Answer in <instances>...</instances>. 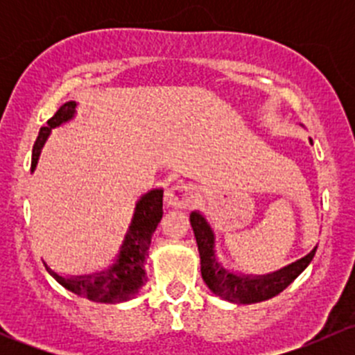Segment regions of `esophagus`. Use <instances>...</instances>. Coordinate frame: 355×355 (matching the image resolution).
<instances>
[{"mask_svg":"<svg viewBox=\"0 0 355 355\" xmlns=\"http://www.w3.org/2000/svg\"><path fill=\"white\" fill-rule=\"evenodd\" d=\"M196 198V187L192 184H185V182H178V184L171 185L170 189H166L164 192V202L170 207H185L191 206V202Z\"/></svg>","mask_w":355,"mask_h":355,"instance_id":"esophagus-1","label":"esophagus"}]
</instances>
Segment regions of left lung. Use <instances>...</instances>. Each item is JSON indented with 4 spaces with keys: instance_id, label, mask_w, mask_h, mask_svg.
<instances>
[{
    "instance_id": "8db88e82",
    "label": "left lung",
    "mask_w": 355,
    "mask_h": 355,
    "mask_svg": "<svg viewBox=\"0 0 355 355\" xmlns=\"http://www.w3.org/2000/svg\"><path fill=\"white\" fill-rule=\"evenodd\" d=\"M311 141V139H309ZM191 225L194 230L200 256V275L204 284L214 295L234 304H254L263 302L284 292L285 288L309 266L316 254L314 247L309 254L300 257L295 263L273 271L268 275H242L230 271L220 263L216 256V237L214 230L202 213L192 211Z\"/></svg>"
}]
</instances>
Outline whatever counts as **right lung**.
<instances>
[{"mask_svg":"<svg viewBox=\"0 0 355 355\" xmlns=\"http://www.w3.org/2000/svg\"><path fill=\"white\" fill-rule=\"evenodd\" d=\"M75 108H77L75 101L65 103L49 118L46 127H41L37 141L32 149V171L37 166L41 149L53 128L62 127L63 123L70 121L75 116ZM161 218H163V189H153L135 202L130 227L125 234L123 244L120 245V252L116 254L110 268L82 277H63L44 263L46 270L62 287L92 302L118 304L134 299L148 282L146 259L149 256L153 234Z\"/></svg>","mask_w":355,"mask_h":355,"instance_id":"1","label":"right lung"}]
</instances>
